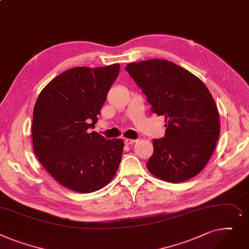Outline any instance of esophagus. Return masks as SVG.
I'll return each mask as SVG.
<instances>
[{
    "label": "esophagus",
    "mask_w": 249,
    "mask_h": 249,
    "mask_svg": "<svg viewBox=\"0 0 249 249\" xmlns=\"http://www.w3.org/2000/svg\"><path fill=\"white\" fill-rule=\"evenodd\" d=\"M136 142H137L136 140H130V139H125V140H124V143L127 144V145H128V144H133V143H135Z\"/></svg>",
    "instance_id": "34e87169"
}]
</instances>
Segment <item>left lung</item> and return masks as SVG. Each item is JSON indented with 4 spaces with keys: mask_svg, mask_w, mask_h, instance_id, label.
Listing matches in <instances>:
<instances>
[{
    "mask_svg": "<svg viewBox=\"0 0 249 249\" xmlns=\"http://www.w3.org/2000/svg\"><path fill=\"white\" fill-rule=\"evenodd\" d=\"M125 70L147 96L151 110L165 116V138L153 140L148 170L170 183L195 177L208 163L220 135L219 112L209 89L168 60L129 63Z\"/></svg>",
    "mask_w": 249,
    "mask_h": 249,
    "instance_id": "1",
    "label": "left lung"
}]
</instances>
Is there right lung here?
Returning a JSON list of instances; mask_svg holds the SVG:
<instances>
[{"mask_svg": "<svg viewBox=\"0 0 249 249\" xmlns=\"http://www.w3.org/2000/svg\"><path fill=\"white\" fill-rule=\"evenodd\" d=\"M120 64L74 67L52 79L33 110V149L41 165L65 188L91 193L106 187L120 166L124 141L93 128Z\"/></svg>", "mask_w": 249, "mask_h": 249, "instance_id": "add662e5", "label": "right lung"}]
</instances>
